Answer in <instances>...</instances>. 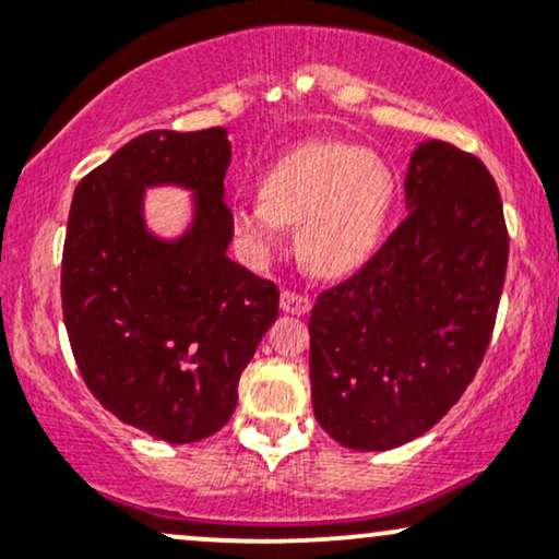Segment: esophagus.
I'll use <instances>...</instances> for the list:
<instances>
[{
    "label": "esophagus",
    "mask_w": 559,
    "mask_h": 559,
    "mask_svg": "<svg viewBox=\"0 0 559 559\" xmlns=\"http://www.w3.org/2000/svg\"><path fill=\"white\" fill-rule=\"evenodd\" d=\"M312 299L307 294H297V292H284L281 294V310L288 312V316H305L310 312Z\"/></svg>",
    "instance_id": "obj_1"
}]
</instances>
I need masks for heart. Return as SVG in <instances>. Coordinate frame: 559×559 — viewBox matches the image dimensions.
I'll list each match as a JSON object with an SVG mask.
<instances>
[{
  "label": "heart",
  "mask_w": 559,
  "mask_h": 559,
  "mask_svg": "<svg viewBox=\"0 0 559 559\" xmlns=\"http://www.w3.org/2000/svg\"><path fill=\"white\" fill-rule=\"evenodd\" d=\"M394 173L355 144H307L267 170L262 191L230 210L236 249L262 265L297 226V249L318 275L357 271L373 254L394 204Z\"/></svg>",
  "instance_id": "heart-1"
}]
</instances>
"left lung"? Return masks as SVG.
<instances>
[{
  "mask_svg": "<svg viewBox=\"0 0 559 559\" xmlns=\"http://www.w3.org/2000/svg\"><path fill=\"white\" fill-rule=\"evenodd\" d=\"M404 197L402 226L310 316L312 413L360 452L407 444L444 418L484 360L504 286L502 199L478 157L420 141Z\"/></svg>",
  "mask_w": 559,
  "mask_h": 559,
  "instance_id": "obj_1",
  "label": "left lung"
}]
</instances>
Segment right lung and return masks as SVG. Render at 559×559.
I'll return each mask as SVG.
<instances>
[{
	"instance_id": "obj_1",
	"label": "right lung",
	"mask_w": 559,
	"mask_h": 559,
	"mask_svg": "<svg viewBox=\"0 0 559 559\" xmlns=\"http://www.w3.org/2000/svg\"><path fill=\"white\" fill-rule=\"evenodd\" d=\"M226 128L146 131L75 186L62 316L86 386L126 426L168 444L230 420L241 370L278 318V288L228 258ZM190 191V223L159 237L145 191Z\"/></svg>"
}]
</instances>
